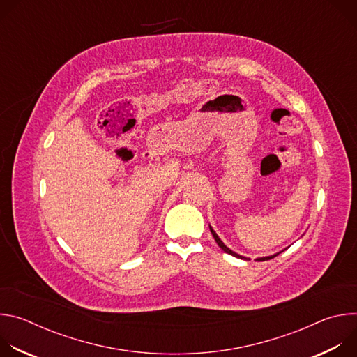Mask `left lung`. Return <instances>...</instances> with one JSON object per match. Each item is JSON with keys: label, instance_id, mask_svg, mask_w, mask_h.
<instances>
[{"label": "left lung", "instance_id": "obj_1", "mask_svg": "<svg viewBox=\"0 0 357 357\" xmlns=\"http://www.w3.org/2000/svg\"><path fill=\"white\" fill-rule=\"evenodd\" d=\"M209 229H211V233L213 234V237H215V240H216V243H218V245L225 251V252H227V254H230V256H234V257H237V259H241V260H250V259H247V257H244V256H240V254H237V252H234L233 250H230L222 240H220V237L218 236V233L213 230V227L209 225ZM284 251V250H282ZM281 252V251H280ZM280 252H275V254H273V256H267V257H259V259H256L257 261H267V260H271L273 257H275V256H278Z\"/></svg>", "mask_w": 357, "mask_h": 357}]
</instances>
